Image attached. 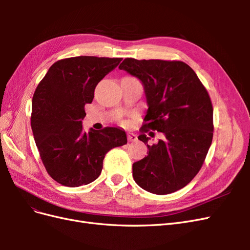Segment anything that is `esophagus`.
<instances>
[{
	"instance_id": "obj_1",
	"label": "esophagus",
	"mask_w": 250,
	"mask_h": 250,
	"mask_svg": "<svg viewBox=\"0 0 250 250\" xmlns=\"http://www.w3.org/2000/svg\"><path fill=\"white\" fill-rule=\"evenodd\" d=\"M127 140L128 142H135L138 140V137L134 133H127Z\"/></svg>"
}]
</instances>
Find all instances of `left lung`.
<instances>
[{
    "label": "left lung",
    "instance_id": "1",
    "mask_svg": "<svg viewBox=\"0 0 250 250\" xmlns=\"http://www.w3.org/2000/svg\"><path fill=\"white\" fill-rule=\"evenodd\" d=\"M119 69L142 81L148 103L139 140L149 151L132 165L134 181L157 195L180 190L197 175L213 141V104L207 88L180 60L125 58ZM149 130L162 132L164 140L148 146Z\"/></svg>",
    "mask_w": 250,
    "mask_h": 250
}]
</instances>
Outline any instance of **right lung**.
I'll use <instances>...</instances> for the list:
<instances>
[{
    "label": "right lung",
    "mask_w": 250,
    "mask_h": 250,
    "mask_svg": "<svg viewBox=\"0 0 250 250\" xmlns=\"http://www.w3.org/2000/svg\"><path fill=\"white\" fill-rule=\"evenodd\" d=\"M122 58L77 56L53 63L32 98L31 127L49 175L65 187H80L99 177L108 151L127 144L115 127L82 131L84 106Z\"/></svg>",
    "instance_id": "add662e5"
}]
</instances>
